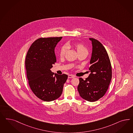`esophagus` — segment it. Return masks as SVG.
<instances>
[{
	"mask_svg": "<svg viewBox=\"0 0 133 133\" xmlns=\"http://www.w3.org/2000/svg\"><path fill=\"white\" fill-rule=\"evenodd\" d=\"M74 77H75L74 75H72V74H70V75H68V78H73Z\"/></svg>",
	"mask_w": 133,
	"mask_h": 133,
	"instance_id": "obj_1",
	"label": "esophagus"
}]
</instances>
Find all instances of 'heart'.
I'll list each match as a JSON object with an SVG mask.
<instances>
[{"label": "heart", "mask_w": 133, "mask_h": 133, "mask_svg": "<svg viewBox=\"0 0 133 133\" xmlns=\"http://www.w3.org/2000/svg\"><path fill=\"white\" fill-rule=\"evenodd\" d=\"M67 45L68 46H73L75 47L77 50L78 53H80L82 52L87 51L88 50L86 47H85L83 44L80 43H68ZM67 50V46L66 45H64L60 48V52H59V55L61 57H64L66 51Z\"/></svg>", "instance_id": "heart-1"}]
</instances>
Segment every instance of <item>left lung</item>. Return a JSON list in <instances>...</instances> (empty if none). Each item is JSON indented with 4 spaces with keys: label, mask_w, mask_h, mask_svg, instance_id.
Returning <instances> with one entry per match:
<instances>
[{
    "label": "left lung",
    "mask_w": 133,
    "mask_h": 133,
    "mask_svg": "<svg viewBox=\"0 0 133 133\" xmlns=\"http://www.w3.org/2000/svg\"><path fill=\"white\" fill-rule=\"evenodd\" d=\"M89 39L92 46L89 66L90 73L85 80L79 78L78 91L82 98L94 102L106 94L111 80L112 71L107 52L102 44L96 39Z\"/></svg>",
    "instance_id": "8db88e82"
}]
</instances>
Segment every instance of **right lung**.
<instances>
[{
	"label": "right lung",
	"instance_id": "right-lung-1",
	"mask_svg": "<svg viewBox=\"0 0 133 133\" xmlns=\"http://www.w3.org/2000/svg\"><path fill=\"white\" fill-rule=\"evenodd\" d=\"M62 38L37 39L26 56V75L30 88L37 97L44 101H52L60 97L68 77L65 74H54L50 70L56 62L55 48Z\"/></svg>",
	"mask_w": 133,
	"mask_h": 133
}]
</instances>
